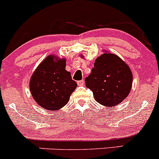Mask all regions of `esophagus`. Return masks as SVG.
<instances>
[{"label": "esophagus", "instance_id": "1", "mask_svg": "<svg viewBox=\"0 0 159 159\" xmlns=\"http://www.w3.org/2000/svg\"><path fill=\"white\" fill-rule=\"evenodd\" d=\"M78 84L79 86H83L84 84V80H81V81H78Z\"/></svg>", "mask_w": 159, "mask_h": 159}]
</instances>
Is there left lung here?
I'll return each instance as SVG.
<instances>
[{"label":"left lung","instance_id":"8db88e82","mask_svg":"<svg viewBox=\"0 0 159 159\" xmlns=\"http://www.w3.org/2000/svg\"><path fill=\"white\" fill-rule=\"evenodd\" d=\"M132 79L129 65L116 54L104 51L96 58L91 73L85 78V85L92 91L96 102L114 107L128 97Z\"/></svg>","mask_w":159,"mask_h":159}]
</instances>
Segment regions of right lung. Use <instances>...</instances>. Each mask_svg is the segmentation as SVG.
<instances>
[{"label":"right lung","mask_w":159,"mask_h":159,"mask_svg":"<svg viewBox=\"0 0 159 159\" xmlns=\"http://www.w3.org/2000/svg\"><path fill=\"white\" fill-rule=\"evenodd\" d=\"M65 67L66 59L50 54L32 74L30 93L34 100L44 109L57 111L63 108L76 89L77 83Z\"/></svg>","instance_id":"obj_1"}]
</instances>
